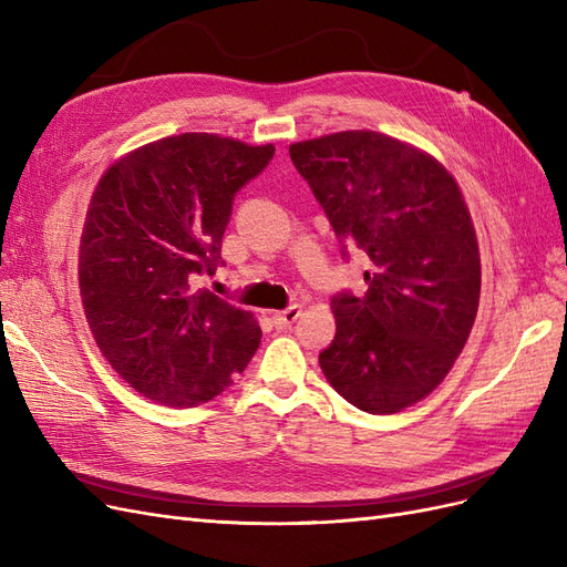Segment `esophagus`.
Returning <instances> with one entry per match:
<instances>
[{
    "instance_id": "1",
    "label": "esophagus",
    "mask_w": 567,
    "mask_h": 567,
    "mask_svg": "<svg viewBox=\"0 0 567 567\" xmlns=\"http://www.w3.org/2000/svg\"><path fill=\"white\" fill-rule=\"evenodd\" d=\"M302 315V310H300V305H293V307H288V310H284V312H274L271 315V319H274V323L279 326V329H286V326H290L293 321H298V317Z\"/></svg>"
}]
</instances>
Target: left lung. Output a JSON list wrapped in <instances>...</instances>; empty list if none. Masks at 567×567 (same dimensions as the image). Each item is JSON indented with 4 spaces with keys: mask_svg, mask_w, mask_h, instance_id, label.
<instances>
[{
    "mask_svg": "<svg viewBox=\"0 0 567 567\" xmlns=\"http://www.w3.org/2000/svg\"><path fill=\"white\" fill-rule=\"evenodd\" d=\"M340 241L367 252L369 290L331 300L336 338L319 354L331 388L369 414L427 398L471 336L480 250L468 205L435 156L373 130L290 144Z\"/></svg>",
    "mask_w": 567,
    "mask_h": 567,
    "instance_id": "obj_1",
    "label": "left lung"
}]
</instances>
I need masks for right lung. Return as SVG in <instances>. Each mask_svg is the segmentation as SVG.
<instances>
[{
	"label": "right lung",
	"mask_w": 567,
	"mask_h": 567,
	"mask_svg": "<svg viewBox=\"0 0 567 567\" xmlns=\"http://www.w3.org/2000/svg\"><path fill=\"white\" fill-rule=\"evenodd\" d=\"M271 156V144L184 132L101 175L78 252L82 310L106 362L146 400L205 404L260 346L255 315L196 290L194 279L221 265L234 194Z\"/></svg>",
	"instance_id": "add662e5"
}]
</instances>
